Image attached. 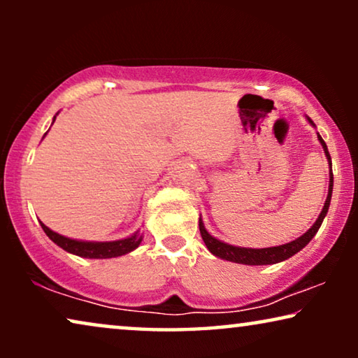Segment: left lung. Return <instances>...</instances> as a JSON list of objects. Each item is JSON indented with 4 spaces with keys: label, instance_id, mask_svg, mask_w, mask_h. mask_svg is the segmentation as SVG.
Returning a JSON list of instances; mask_svg holds the SVG:
<instances>
[{
    "label": "left lung",
    "instance_id": "left-lung-1",
    "mask_svg": "<svg viewBox=\"0 0 358 358\" xmlns=\"http://www.w3.org/2000/svg\"><path fill=\"white\" fill-rule=\"evenodd\" d=\"M308 122L315 127L313 120L310 117H306ZM317 140L324 148L326 158L329 161V166H332L331 163V155L327 151V146L324 143V140L321 138V135L317 134ZM332 185H334V178H332V171L329 173V192H327L324 207H322L320 217L315 222V224L308 229V231L303 234V236L296 238L295 241H290L287 244H282V246H275V248H262V249H252V248H238V246H231V244H227L220 239L213 238L207 229L203 227L202 218H199V228H200V234H202V239L205 243V246L208 248V251L217 256L220 259H224V261L229 262H236V264H246V266H267V264H277L285 261V259L295 256L298 251H301L303 248L306 246L308 243L311 241L313 236L317 233L320 229L322 220H324L327 210H329V203H331V197H332Z\"/></svg>",
    "mask_w": 358,
    "mask_h": 358
}]
</instances>
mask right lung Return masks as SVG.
I'll return each mask as SVG.
<instances>
[{
    "instance_id": "add662e5",
    "label": "right lung",
    "mask_w": 358,
    "mask_h": 358,
    "mask_svg": "<svg viewBox=\"0 0 358 358\" xmlns=\"http://www.w3.org/2000/svg\"><path fill=\"white\" fill-rule=\"evenodd\" d=\"M53 122H55V117H53ZM41 224L47 236L50 238L57 246L65 249L66 252L75 254V256L87 259H110L124 256V254H129L134 251V249L138 248L141 239H143V236L136 231L135 234H131L130 238L119 239V241H78V239L62 236V234L52 231V229L45 227L42 222Z\"/></svg>"
}]
</instances>
